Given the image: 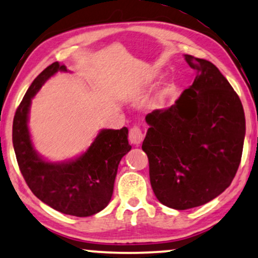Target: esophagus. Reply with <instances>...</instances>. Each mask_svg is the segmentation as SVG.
<instances>
[{
	"instance_id": "1",
	"label": "esophagus",
	"mask_w": 258,
	"mask_h": 258,
	"mask_svg": "<svg viewBox=\"0 0 258 258\" xmlns=\"http://www.w3.org/2000/svg\"><path fill=\"white\" fill-rule=\"evenodd\" d=\"M143 133H142V130L139 128V127H132L131 130H130V135H128V139H130V143L133 144V145H139L140 143H142L143 140Z\"/></svg>"
}]
</instances>
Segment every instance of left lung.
<instances>
[{"instance_id":"left-lung-1","label":"left lung","mask_w":258,"mask_h":258,"mask_svg":"<svg viewBox=\"0 0 258 258\" xmlns=\"http://www.w3.org/2000/svg\"><path fill=\"white\" fill-rule=\"evenodd\" d=\"M197 72L174 105L154 109L142 149L161 204L187 210L229 187L241 163L245 116L239 97L210 61L184 55Z\"/></svg>"}]
</instances>
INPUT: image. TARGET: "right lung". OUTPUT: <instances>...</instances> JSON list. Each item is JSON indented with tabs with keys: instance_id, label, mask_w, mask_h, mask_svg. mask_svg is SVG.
Segmentation results:
<instances>
[{
	"instance_id": "right-lung-1",
	"label": "right lung",
	"mask_w": 258,
	"mask_h": 258,
	"mask_svg": "<svg viewBox=\"0 0 258 258\" xmlns=\"http://www.w3.org/2000/svg\"><path fill=\"white\" fill-rule=\"evenodd\" d=\"M64 64L51 63L35 78L16 109L13 145L27 185L41 202L64 215L88 217L104 210L111 201L121 158L131 150L128 130H101L88 150L63 163L44 160L34 149L28 128L32 99L42 85Z\"/></svg>"
}]
</instances>
